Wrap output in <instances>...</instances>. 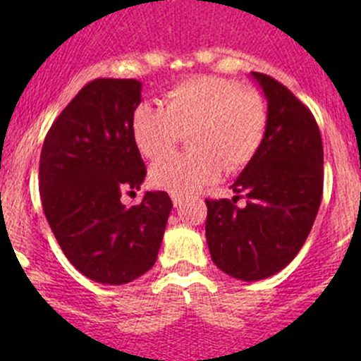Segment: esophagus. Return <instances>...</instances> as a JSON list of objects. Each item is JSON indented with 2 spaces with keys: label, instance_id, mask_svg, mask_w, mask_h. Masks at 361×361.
Instances as JSON below:
<instances>
[{
  "label": "esophagus",
  "instance_id": "obj_1",
  "mask_svg": "<svg viewBox=\"0 0 361 361\" xmlns=\"http://www.w3.org/2000/svg\"><path fill=\"white\" fill-rule=\"evenodd\" d=\"M171 199H173V204L174 206H181V202H183V197H181L180 194H171Z\"/></svg>",
  "mask_w": 361,
  "mask_h": 361
}]
</instances>
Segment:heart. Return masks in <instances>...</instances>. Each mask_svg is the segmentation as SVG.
I'll list each match as a JSON object with an SVG mask.
<instances>
[{
  "label": "heart",
  "mask_w": 361,
  "mask_h": 361,
  "mask_svg": "<svg viewBox=\"0 0 361 361\" xmlns=\"http://www.w3.org/2000/svg\"><path fill=\"white\" fill-rule=\"evenodd\" d=\"M267 106L264 97L221 76H195L164 94L162 108L141 104L130 122L140 154L159 159L188 133L192 150L160 159L150 169L155 187L192 194L216 180L224 167L235 173L251 162L264 143Z\"/></svg>",
  "instance_id": "b5f03b06"
}]
</instances>
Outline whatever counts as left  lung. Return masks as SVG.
I'll return each mask as SVG.
<instances>
[{
    "label": "left lung",
    "instance_id": "8db88e82",
    "mask_svg": "<svg viewBox=\"0 0 361 361\" xmlns=\"http://www.w3.org/2000/svg\"><path fill=\"white\" fill-rule=\"evenodd\" d=\"M251 76L267 99L264 143L232 183L234 197L206 201L211 258L241 281L274 276L297 257L323 194V143L312 113L272 76ZM241 197L245 207L237 206Z\"/></svg>",
    "mask_w": 361,
    "mask_h": 361
}]
</instances>
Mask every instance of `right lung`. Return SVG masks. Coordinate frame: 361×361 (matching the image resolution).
I'll list each match as a JSON object with an SVG mask.
<instances>
[{
  "mask_svg": "<svg viewBox=\"0 0 361 361\" xmlns=\"http://www.w3.org/2000/svg\"><path fill=\"white\" fill-rule=\"evenodd\" d=\"M140 103L137 80H92L57 116L39 155L47 221L68 260L103 285H126L154 267L173 207L167 192L120 202L147 176L130 134Z\"/></svg>",
  "mask_w": 361,
  "mask_h": 361,
  "instance_id": "1",
  "label": "right lung"
}]
</instances>
